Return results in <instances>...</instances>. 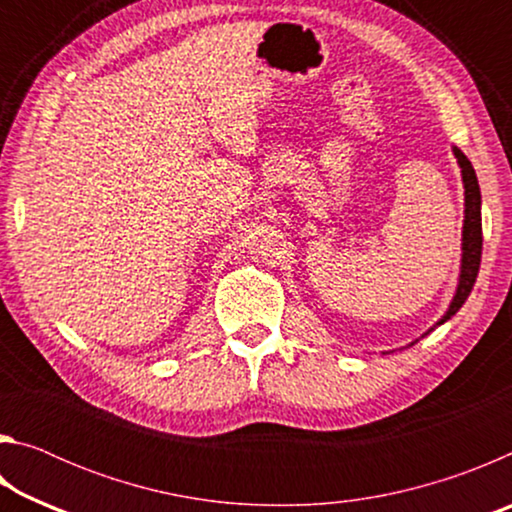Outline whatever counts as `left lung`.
Segmentation results:
<instances>
[{
    "instance_id": "obj_1",
    "label": "left lung",
    "mask_w": 512,
    "mask_h": 512,
    "mask_svg": "<svg viewBox=\"0 0 512 512\" xmlns=\"http://www.w3.org/2000/svg\"><path fill=\"white\" fill-rule=\"evenodd\" d=\"M454 155L458 164H461L463 173V185H465V223H463V259H461V277H458L456 296L449 305L447 314L438 320L436 325L447 323L458 309L463 307V302L470 296V291L476 282V275H479V264H481V248H483V232H481V189L479 180H476V173L472 162L465 158L461 149H454ZM431 332V329H429Z\"/></svg>"
}]
</instances>
